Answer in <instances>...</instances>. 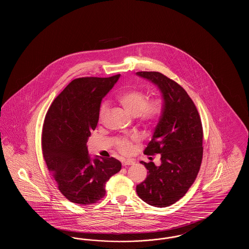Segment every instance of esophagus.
I'll return each instance as SVG.
<instances>
[{"label":"esophagus","mask_w":249,"mask_h":249,"mask_svg":"<svg viewBox=\"0 0 249 249\" xmlns=\"http://www.w3.org/2000/svg\"><path fill=\"white\" fill-rule=\"evenodd\" d=\"M134 164V161L133 160H122V165L124 167L126 166L133 165Z\"/></svg>","instance_id":"1"}]
</instances>
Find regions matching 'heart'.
Listing matches in <instances>:
<instances>
[{
  "mask_svg": "<svg viewBox=\"0 0 249 249\" xmlns=\"http://www.w3.org/2000/svg\"><path fill=\"white\" fill-rule=\"evenodd\" d=\"M116 100L128 114L132 117H137L139 121L145 126L156 123L162 114V101L157 97L147 99V95L137 89L119 92ZM107 111V106L102 105L99 110L100 121L105 119ZM132 142L133 138L120 137L116 142V148L121 154H130L132 149Z\"/></svg>",
  "mask_w": 249,
  "mask_h": 249,
  "instance_id": "b5f03b06",
  "label": "heart"
}]
</instances>
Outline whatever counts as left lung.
I'll list each match as a JSON object with an SVG mask.
<instances>
[{
  "instance_id": "8db88e82",
  "label": "left lung",
  "mask_w": 249,
  "mask_h": 249,
  "mask_svg": "<svg viewBox=\"0 0 249 249\" xmlns=\"http://www.w3.org/2000/svg\"><path fill=\"white\" fill-rule=\"evenodd\" d=\"M137 74L159 87L163 110L143 152L160 154V165L141 161L148 172L137 185L136 192L146 203L166 207L187 193L200 171L203 154L201 118L187 91L176 81L159 71H137Z\"/></svg>"
}]
</instances>
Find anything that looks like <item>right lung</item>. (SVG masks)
Masks as SVG:
<instances>
[{
	"label": "right lung",
	"instance_id": "obj_1",
	"mask_svg": "<svg viewBox=\"0 0 249 249\" xmlns=\"http://www.w3.org/2000/svg\"><path fill=\"white\" fill-rule=\"evenodd\" d=\"M119 75L73 79L48 108L43 156L59 191L71 202L89 205L102 200L107 181L121 169L113 157L91 160L87 146L97 127L101 102Z\"/></svg>",
	"mask_w": 249,
	"mask_h": 249
}]
</instances>
